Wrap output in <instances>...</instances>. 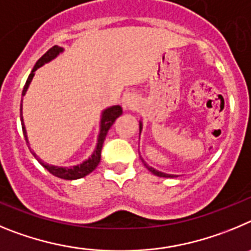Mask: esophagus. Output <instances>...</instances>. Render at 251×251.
Returning a JSON list of instances; mask_svg holds the SVG:
<instances>
[{"label": "esophagus", "instance_id": "esophagus-1", "mask_svg": "<svg viewBox=\"0 0 251 251\" xmlns=\"http://www.w3.org/2000/svg\"><path fill=\"white\" fill-rule=\"evenodd\" d=\"M137 106H139V102L134 96H127L124 100V109L125 110H136Z\"/></svg>", "mask_w": 251, "mask_h": 251}]
</instances>
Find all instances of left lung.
Wrapping results in <instances>:
<instances>
[{"mask_svg":"<svg viewBox=\"0 0 251 251\" xmlns=\"http://www.w3.org/2000/svg\"><path fill=\"white\" fill-rule=\"evenodd\" d=\"M141 128H142V123L140 121V132H141ZM144 161V160H142ZM144 165H145L146 168H148L149 171H151V173L153 174V175H156V176H160V177H175V175H170V174H165V173H161V171H157L155 170L153 168H151V166H149L148 164H146L145 161H144Z\"/></svg>","mask_w":251,"mask_h":251,"instance_id":"obj_1","label":"left lung"}]
</instances>
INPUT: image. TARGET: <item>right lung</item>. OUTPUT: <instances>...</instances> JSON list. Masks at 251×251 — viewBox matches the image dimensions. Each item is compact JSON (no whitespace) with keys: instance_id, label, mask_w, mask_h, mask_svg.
I'll use <instances>...</instances> for the list:
<instances>
[{"instance_id":"obj_1","label":"right lung","mask_w":251,"mask_h":251,"mask_svg":"<svg viewBox=\"0 0 251 251\" xmlns=\"http://www.w3.org/2000/svg\"><path fill=\"white\" fill-rule=\"evenodd\" d=\"M64 51V49L60 46H53L42 56L40 60L36 62L35 67L32 69L31 71L30 76L27 78L26 83H25V87L22 90V96H25L26 94L27 89L30 86L31 81H32L33 76H35V71L38 69V67L44 66L45 64L50 62L51 60L57 57L61 52ZM123 114V109H121V106L119 105H115L109 107V109H106L102 111V115H101V123H100V134H99L98 137V144H96V149L95 151L92 152L91 156L89 157L87 160L82 162V164H78L76 166H70V168H62V166H53V165H49L46 162L41 161V160L38 159L36 156V153L31 150L33 156L38 160V162L46 169L49 173H51L52 175H55L56 177H60V179H65V180H76V179H81L83 176L89 175L90 173L95 170V169L98 168L99 162L101 160V150H102V145H103V141H105V137L107 135V131L110 130L112 125H114L115 120H116L117 117L120 116ZM21 124H22V132H24V136L26 139V142L28 144V139H27V132H26V127H25V124H24V117H22V100H21ZM30 149V146H28Z\"/></svg>"}]
</instances>
